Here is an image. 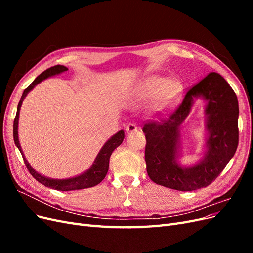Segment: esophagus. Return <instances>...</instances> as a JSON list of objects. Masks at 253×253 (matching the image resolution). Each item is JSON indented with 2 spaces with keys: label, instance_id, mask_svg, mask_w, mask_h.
<instances>
[{
  "label": "esophagus",
  "instance_id": "obj_1",
  "mask_svg": "<svg viewBox=\"0 0 253 253\" xmlns=\"http://www.w3.org/2000/svg\"><path fill=\"white\" fill-rule=\"evenodd\" d=\"M137 129H138V126H137L135 124H128L126 126V133H133V132H136Z\"/></svg>",
  "mask_w": 253,
  "mask_h": 253
}]
</instances>
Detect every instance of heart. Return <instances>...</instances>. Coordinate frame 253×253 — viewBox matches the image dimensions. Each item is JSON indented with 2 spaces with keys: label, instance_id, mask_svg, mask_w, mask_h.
<instances>
[{
  "label": "heart",
  "instance_id": "b5f03b06",
  "mask_svg": "<svg viewBox=\"0 0 253 253\" xmlns=\"http://www.w3.org/2000/svg\"><path fill=\"white\" fill-rule=\"evenodd\" d=\"M181 93L182 85L178 80L150 76L135 83L129 96L136 102L148 101L153 97L150 111L155 115H165L178 102Z\"/></svg>",
  "mask_w": 253,
  "mask_h": 253
}]
</instances>
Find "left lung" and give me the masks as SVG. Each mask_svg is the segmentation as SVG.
<instances>
[{
  "label": "left lung",
  "instance_id": "8db88e82",
  "mask_svg": "<svg viewBox=\"0 0 253 253\" xmlns=\"http://www.w3.org/2000/svg\"><path fill=\"white\" fill-rule=\"evenodd\" d=\"M197 98L206 101V138L201 159L182 166L180 128ZM239 102L228 82L210 73L191 88L181 104L162 122L144 125V159L151 180L178 191H193L209 186L234 156L239 143Z\"/></svg>",
  "mask_w": 253,
  "mask_h": 253
}]
</instances>
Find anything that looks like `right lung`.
Returning a JSON list of instances; mask_svg holds the SVG:
<instances>
[{"instance_id":"add662e5","label":"right lung","mask_w":253,"mask_h":253,"mask_svg":"<svg viewBox=\"0 0 253 253\" xmlns=\"http://www.w3.org/2000/svg\"><path fill=\"white\" fill-rule=\"evenodd\" d=\"M66 71H67V67H65L64 65H55L38 76V77L32 82V84H30V85L24 91H23L21 100L18 104L16 118H14V121H13V140H14V143H16V145H17V148L21 152V154L23 156V159H24V163L27 167L29 173L33 175V177L36 180L42 183V185H44L45 187H48L50 189H55L58 191H73V190L86 189V188L94 187V186L98 185L99 182H101L104 179L106 173H108V171H109L110 157L112 155L113 151L117 147H119V145L125 139V131L124 129H120L119 132L113 135L110 139L106 140V142L103 144L101 150L99 151L98 155L96 156V158L94 160V163L91 164V166L88 168V169L79 175L74 176V177L64 178V179L50 178V177H47V176H44V175L40 174L39 172H37L34 168L30 166V164L27 162L24 153H23V151H22L21 144L19 141V134H18L19 116H20V110L22 106V102L25 99V97L29 94V91L33 90L36 87V85L41 83L43 80L47 79L49 77H52V76L62 74Z\"/></svg>"}]
</instances>
